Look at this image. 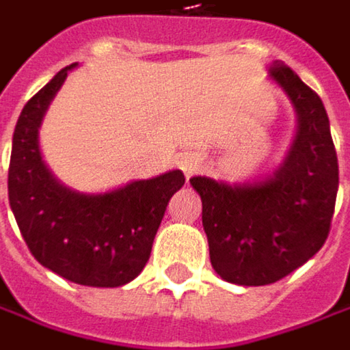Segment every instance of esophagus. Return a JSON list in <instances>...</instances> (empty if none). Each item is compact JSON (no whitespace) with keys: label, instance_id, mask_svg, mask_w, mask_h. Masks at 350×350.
I'll return each instance as SVG.
<instances>
[{"label":"esophagus","instance_id":"esophagus-1","mask_svg":"<svg viewBox=\"0 0 350 350\" xmlns=\"http://www.w3.org/2000/svg\"><path fill=\"white\" fill-rule=\"evenodd\" d=\"M179 167H181V171L185 173V177H191V175H195V173L203 167V159H201L199 155H195V153H187V155L181 157Z\"/></svg>","mask_w":350,"mask_h":350}]
</instances>
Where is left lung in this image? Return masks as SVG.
<instances>
[{
  "instance_id": "1",
  "label": "left lung",
  "mask_w": 350,
  "mask_h": 350,
  "mask_svg": "<svg viewBox=\"0 0 350 350\" xmlns=\"http://www.w3.org/2000/svg\"><path fill=\"white\" fill-rule=\"evenodd\" d=\"M269 79L297 113L281 165L245 183L189 179L203 203L213 269L243 287L277 283L311 259L327 241L338 191L337 151L321 97L283 63H273Z\"/></svg>"
}]
</instances>
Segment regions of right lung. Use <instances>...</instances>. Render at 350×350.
I'll return each mask as SVG.
<instances>
[{
	"label": "right lung",
	"instance_id": "add662e5",
	"mask_svg": "<svg viewBox=\"0 0 350 350\" xmlns=\"http://www.w3.org/2000/svg\"><path fill=\"white\" fill-rule=\"evenodd\" d=\"M62 69L25 103L10 161V205L31 255L59 277L85 287H121L149 261L153 239L185 177L171 169L103 193L67 187L43 161L39 127L67 73Z\"/></svg>",
	"mask_w": 350,
	"mask_h": 350
}]
</instances>
